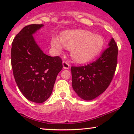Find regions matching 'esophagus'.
Segmentation results:
<instances>
[{"label":"esophagus","mask_w":134,"mask_h":134,"mask_svg":"<svg viewBox=\"0 0 134 134\" xmlns=\"http://www.w3.org/2000/svg\"><path fill=\"white\" fill-rule=\"evenodd\" d=\"M62 65H63V68L64 69H69L70 68V64H68L67 62L65 61H64L62 63Z\"/></svg>","instance_id":"obj_1"}]
</instances>
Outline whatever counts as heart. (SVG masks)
Returning a JSON list of instances; mask_svg holds the SVG:
<instances>
[{
    "label": "heart",
    "mask_w": 134,
    "mask_h": 134,
    "mask_svg": "<svg viewBox=\"0 0 134 134\" xmlns=\"http://www.w3.org/2000/svg\"><path fill=\"white\" fill-rule=\"evenodd\" d=\"M51 44L58 52H62L64 47L70 49L74 60L84 63L99 54L103 47L104 39L100 35H93L89 31H69L63 33L60 39L57 36L52 37Z\"/></svg>",
    "instance_id": "1"
}]
</instances>
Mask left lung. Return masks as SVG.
Instances as JSON below:
<instances>
[{
    "mask_svg": "<svg viewBox=\"0 0 134 134\" xmlns=\"http://www.w3.org/2000/svg\"><path fill=\"white\" fill-rule=\"evenodd\" d=\"M117 56V45L111 38L108 47L96 61L87 65L71 67L72 87L78 96L90 101L107 90L114 76Z\"/></svg>",
    "mask_w": 134,
    "mask_h": 134,
    "instance_id": "8db88e82",
    "label": "left lung"
}]
</instances>
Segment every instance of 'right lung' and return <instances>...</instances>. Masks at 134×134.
I'll return each mask as SVG.
<instances>
[{
	"label": "right lung",
	"mask_w": 134,
	"mask_h": 134,
	"mask_svg": "<svg viewBox=\"0 0 134 134\" xmlns=\"http://www.w3.org/2000/svg\"><path fill=\"white\" fill-rule=\"evenodd\" d=\"M43 24L24 27L12 43L11 65L15 81L26 99L41 103L52 94L58 74L62 69L59 57L44 54L33 35Z\"/></svg>",
	"instance_id": "obj_1"
}]
</instances>
